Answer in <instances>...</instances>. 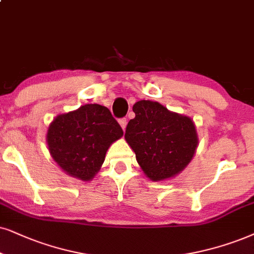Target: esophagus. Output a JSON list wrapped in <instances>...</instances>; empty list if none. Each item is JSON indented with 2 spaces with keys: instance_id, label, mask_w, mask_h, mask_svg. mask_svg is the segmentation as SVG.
Listing matches in <instances>:
<instances>
[{
  "instance_id": "obj_1",
  "label": "esophagus",
  "mask_w": 254,
  "mask_h": 254,
  "mask_svg": "<svg viewBox=\"0 0 254 254\" xmlns=\"http://www.w3.org/2000/svg\"><path fill=\"white\" fill-rule=\"evenodd\" d=\"M120 124H121V127H122V129L123 130H125V127H127V118H121L120 121Z\"/></svg>"
}]
</instances>
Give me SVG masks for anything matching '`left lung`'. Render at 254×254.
<instances>
[{
  "label": "left lung",
  "mask_w": 254,
  "mask_h": 254,
  "mask_svg": "<svg viewBox=\"0 0 254 254\" xmlns=\"http://www.w3.org/2000/svg\"><path fill=\"white\" fill-rule=\"evenodd\" d=\"M125 130V139L151 181L175 177L190 163L198 145L190 118L169 111L158 102L139 101Z\"/></svg>",
  "instance_id": "8db88e82"
}]
</instances>
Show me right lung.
<instances>
[{
	"mask_svg": "<svg viewBox=\"0 0 254 254\" xmlns=\"http://www.w3.org/2000/svg\"><path fill=\"white\" fill-rule=\"evenodd\" d=\"M123 130L103 105L85 104L57 116L50 124L47 140L50 155L69 176L90 181L98 172L112 143Z\"/></svg>",
	"mask_w": 254,
	"mask_h": 254,
	"instance_id": "obj_1",
	"label": "right lung"
}]
</instances>
